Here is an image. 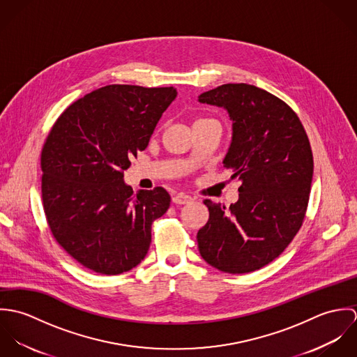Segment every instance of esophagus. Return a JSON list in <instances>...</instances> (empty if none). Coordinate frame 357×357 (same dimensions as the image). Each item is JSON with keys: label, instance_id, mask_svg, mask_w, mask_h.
Here are the masks:
<instances>
[{"label": "esophagus", "instance_id": "esophagus-1", "mask_svg": "<svg viewBox=\"0 0 357 357\" xmlns=\"http://www.w3.org/2000/svg\"><path fill=\"white\" fill-rule=\"evenodd\" d=\"M192 202V198L187 194H177L173 197V204H191Z\"/></svg>", "mask_w": 357, "mask_h": 357}]
</instances>
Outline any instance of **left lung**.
I'll return each mask as SVG.
<instances>
[{"label":"left lung","instance_id":"left-lung-1","mask_svg":"<svg viewBox=\"0 0 357 357\" xmlns=\"http://www.w3.org/2000/svg\"><path fill=\"white\" fill-rule=\"evenodd\" d=\"M199 102L227 108L232 143L224 165L241 180L239 199L228 208L210 199L198 231L204 261L227 273H249L282 255L300 231L313 174V155L294 109L248 84H225Z\"/></svg>","mask_w":357,"mask_h":357}]
</instances>
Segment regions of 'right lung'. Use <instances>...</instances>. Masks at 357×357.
Listing matches in <instances>:
<instances>
[{
  "label": "right lung",
  "mask_w": 357,
  "mask_h": 357,
  "mask_svg": "<svg viewBox=\"0 0 357 357\" xmlns=\"http://www.w3.org/2000/svg\"><path fill=\"white\" fill-rule=\"evenodd\" d=\"M173 86L107 85L70 104L41 151L43 204L54 241L85 268L119 275L144 259L153 220L170 206L162 187L133 194L130 159L147 149Z\"/></svg>",
  "instance_id": "1"
}]
</instances>
